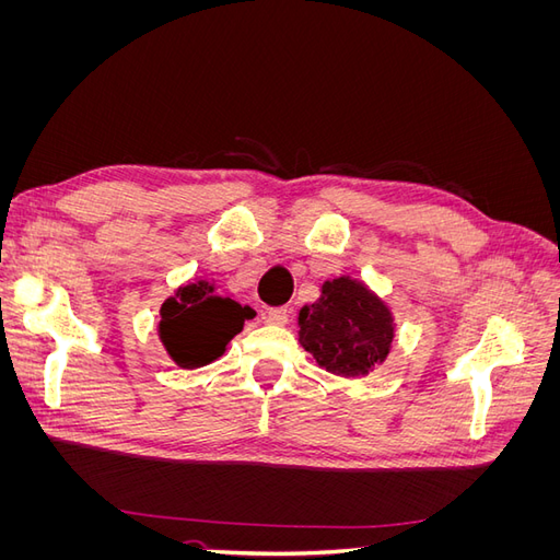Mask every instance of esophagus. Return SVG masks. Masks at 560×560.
<instances>
[{"instance_id":"1","label":"esophagus","mask_w":560,"mask_h":560,"mask_svg":"<svg viewBox=\"0 0 560 560\" xmlns=\"http://www.w3.org/2000/svg\"><path fill=\"white\" fill-rule=\"evenodd\" d=\"M261 317H264L266 325L282 327V325H287V322H290V311H287V308H268V311H264Z\"/></svg>"}]
</instances>
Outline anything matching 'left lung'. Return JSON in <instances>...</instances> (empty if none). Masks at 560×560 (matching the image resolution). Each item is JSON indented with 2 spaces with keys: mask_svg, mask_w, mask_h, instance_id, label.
I'll return each mask as SVG.
<instances>
[{
  "mask_svg": "<svg viewBox=\"0 0 560 560\" xmlns=\"http://www.w3.org/2000/svg\"><path fill=\"white\" fill-rule=\"evenodd\" d=\"M299 341L322 369L338 376H364L381 364L395 338L393 315L362 282L336 278L299 313Z\"/></svg>",
  "mask_w": 560,
  "mask_h": 560,
  "instance_id": "1",
  "label": "left lung"
}]
</instances>
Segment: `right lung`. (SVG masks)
Segmentation results:
<instances>
[{
    "mask_svg": "<svg viewBox=\"0 0 560 560\" xmlns=\"http://www.w3.org/2000/svg\"><path fill=\"white\" fill-rule=\"evenodd\" d=\"M252 315L249 306L217 294L210 282H189L163 303L161 341L179 366H206L226 350Z\"/></svg>",
    "mask_w": 560,
    "mask_h": 560,
    "instance_id": "obj_1",
    "label": "right lung"
}]
</instances>
